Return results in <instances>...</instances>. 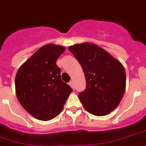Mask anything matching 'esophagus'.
<instances>
[{
    "label": "esophagus",
    "instance_id": "obj_1",
    "mask_svg": "<svg viewBox=\"0 0 146 146\" xmlns=\"http://www.w3.org/2000/svg\"><path fill=\"white\" fill-rule=\"evenodd\" d=\"M69 84L71 88H73V89H74V83H73V81H70L69 82Z\"/></svg>",
    "mask_w": 146,
    "mask_h": 146
}]
</instances>
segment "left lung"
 Masks as SVG:
<instances>
[{
    "instance_id": "8db88e82",
    "label": "left lung",
    "mask_w": 146,
    "mask_h": 146,
    "mask_svg": "<svg viewBox=\"0 0 146 146\" xmlns=\"http://www.w3.org/2000/svg\"><path fill=\"white\" fill-rule=\"evenodd\" d=\"M82 67L86 89L79 94L84 109L95 116H105L122 100L126 86L125 71L119 61L89 42L69 46Z\"/></svg>"
}]
</instances>
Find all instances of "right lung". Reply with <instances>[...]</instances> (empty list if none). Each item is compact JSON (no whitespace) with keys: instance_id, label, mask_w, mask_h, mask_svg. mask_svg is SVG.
Returning a JSON list of instances; mask_svg holds the SVG:
<instances>
[{"instance_id":"obj_1","label":"right lung","mask_w":146,"mask_h":146,"mask_svg":"<svg viewBox=\"0 0 146 146\" xmlns=\"http://www.w3.org/2000/svg\"><path fill=\"white\" fill-rule=\"evenodd\" d=\"M65 51L48 44L39 48L18 69L15 76L17 99L35 119L48 121L63 110L72 88L62 82L56 61Z\"/></svg>"}]
</instances>
